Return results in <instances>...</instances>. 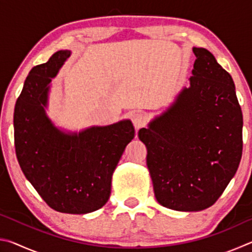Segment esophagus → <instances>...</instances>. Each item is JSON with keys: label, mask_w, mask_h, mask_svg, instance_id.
Instances as JSON below:
<instances>
[{"label": "esophagus", "mask_w": 252, "mask_h": 252, "mask_svg": "<svg viewBox=\"0 0 252 252\" xmlns=\"http://www.w3.org/2000/svg\"><path fill=\"white\" fill-rule=\"evenodd\" d=\"M131 120H132V123H133V126H134L136 131H138L139 129H141L142 126H146V119H144V117L141 113H132Z\"/></svg>", "instance_id": "34e87169"}]
</instances>
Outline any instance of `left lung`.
<instances>
[{
	"label": "left lung",
	"instance_id": "8db88e82",
	"mask_svg": "<svg viewBox=\"0 0 252 252\" xmlns=\"http://www.w3.org/2000/svg\"><path fill=\"white\" fill-rule=\"evenodd\" d=\"M190 87L139 130L157 201L177 211L211 207L242 156V112L233 80L203 48H193Z\"/></svg>",
	"mask_w": 252,
	"mask_h": 252
}]
</instances>
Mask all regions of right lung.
I'll use <instances>...</instances> for the list:
<instances>
[{
  "label": "right lung",
  "mask_w": 252,
  "mask_h": 252,
  "mask_svg": "<svg viewBox=\"0 0 252 252\" xmlns=\"http://www.w3.org/2000/svg\"><path fill=\"white\" fill-rule=\"evenodd\" d=\"M70 54L58 51L30 71L15 103L14 144L21 170L48 206L83 215L108 202L113 171L134 127L123 120L65 133L53 125L45 113L49 84Z\"/></svg>",
  "instance_id": "add662e5"
}]
</instances>
